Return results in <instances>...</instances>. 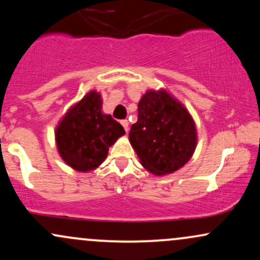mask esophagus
Wrapping results in <instances>:
<instances>
[{
  "instance_id": "1",
  "label": "esophagus",
  "mask_w": 260,
  "mask_h": 260,
  "mask_svg": "<svg viewBox=\"0 0 260 260\" xmlns=\"http://www.w3.org/2000/svg\"><path fill=\"white\" fill-rule=\"evenodd\" d=\"M121 124H122V126H123L124 131H126V132H128V129H129V128H128V126H129V123H128V121H127V120H122V121H121Z\"/></svg>"
}]
</instances>
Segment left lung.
I'll return each instance as SVG.
<instances>
[{
    "mask_svg": "<svg viewBox=\"0 0 260 260\" xmlns=\"http://www.w3.org/2000/svg\"><path fill=\"white\" fill-rule=\"evenodd\" d=\"M129 142L148 171L156 176L172 174L194 153V121L168 91L149 90L138 104V121L131 127Z\"/></svg>",
    "mask_w": 260,
    "mask_h": 260,
    "instance_id": "8db88e82",
    "label": "left lung"
}]
</instances>
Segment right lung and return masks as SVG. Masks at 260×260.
Listing matches in <instances>:
<instances>
[{"instance_id":"add662e5","label":"right lung","mask_w":260,"mask_h":260,"mask_svg":"<svg viewBox=\"0 0 260 260\" xmlns=\"http://www.w3.org/2000/svg\"><path fill=\"white\" fill-rule=\"evenodd\" d=\"M103 100L92 90L71 107L56 128L62 160L77 171H91L103 164L111 147L124 134L123 127L101 111Z\"/></svg>"}]
</instances>
